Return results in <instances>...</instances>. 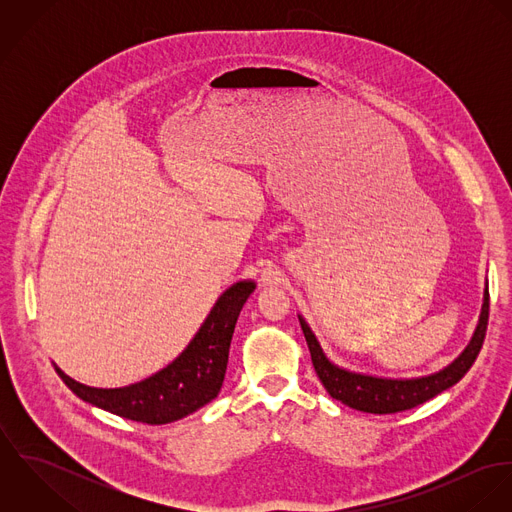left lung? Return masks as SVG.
<instances>
[{"label":"left lung","mask_w":512,"mask_h":512,"mask_svg":"<svg viewBox=\"0 0 512 512\" xmlns=\"http://www.w3.org/2000/svg\"><path fill=\"white\" fill-rule=\"evenodd\" d=\"M297 319H299L301 331L305 335V341H307V347L311 353V363L315 366V372L331 398L343 402L345 406H349L353 410H361L368 414H394V412L410 410L418 404H424L430 398L441 394L443 390L451 388L467 374V370L475 363V359L483 347L485 333H487L489 282H485L479 321H477V327H475L467 347L449 365L439 368L436 372L412 376V378L366 374V372L351 370V368L333 363L327 357V353L323 351L321 343L317 341V337L311 331L305 317L297 313Z\"/></svg>","instance_id":"obj_1"}]
</instances>
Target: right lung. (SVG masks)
Masks as SVG:
<instances>
[{"label":"right lung","mask_w":512,"mask_h":512,"mask_svg":"<svg viewBox=\"0 0 512 512\" xmlns=\"http://www.w3.org/2000/svg\"><path fill=\"white\" fill-rule=\"evenodd\" d=\"M254 290V280H240L226 288L181 355L140 382L96 388L74 380L53 365L74 394L96 408L151 426L177 422L219 396L234 325Z\"/></svg>","instance_id":"add662e5"}]
</instances>
